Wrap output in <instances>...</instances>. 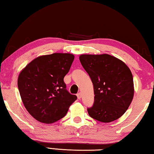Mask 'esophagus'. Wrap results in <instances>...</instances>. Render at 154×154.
I'll use <instances>...</instances> for the list:
<instances>
[{"instance_id":"1","label":"esophagus","mask_w":154,"mask_h":154,"mask_svg":"<svg viewBox=\"0 0 154 154\" xmlns=\"http://www.w3.org/2000/svg\"><path fill=\"white\" fill-rule=\"evenodd\" d=\"M77 98H78V99H81V98H82V93H81V92L78 93L77 94Z\"/></svg>"}]
</instances>
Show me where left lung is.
Returning a JSON list of instances; mask_svg holds the SVG:
<instances>
[{
    "instance_id": "left-lung-1",
    "label": "left lung",
    "mask_w": 154,
    "mask_h": 154,
    "mask_svg": "<svg viewBox=\"0 0 154 154\" xmlns=\"http://www.w3.org/2000/svg\"><path fill=\"white\" fill-rule=\"evenodd\" d=\"M79 60L94 86V102L88 109L89 116L104 123L119 119L134 96L133 77L129 68L109 54H82Z\"/></svg>"
}]
</instances>
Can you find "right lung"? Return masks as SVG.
Listing matches in <instances>:
<instances>
[{
  "instance_id": "add662e5",
  "label": "right lung",
  "mask_w": 154,
  "mask_h": 154,
  "mask_svg": "<svg viewBox=\"0 0 154 154\" xmlns=\"http://www.w3.org/2000/svg\"><path fill=\"white\" fill-rule=\"evenodd\" d=\"M75 56L54 53L34 59L20 72L17 86L23 104L31 116L45 124H52L66 116L77 100L66 89L64 77Z\"/></svg>"
}]
</instances>
